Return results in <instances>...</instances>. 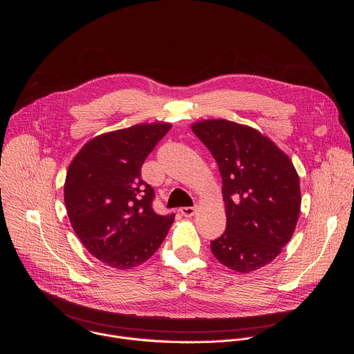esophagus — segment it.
Returning a JSON list of instances; mask_svg holds the SVG:
<instances>
[{"label":"esophagus","mask_w":354,"mask_h":354,"mask_svg":"<svg viewBox=\"0 0 354 354\" xmlns=\"http://www.w3.org/2000/svg\"><path fill=\"white\" fill-rule=\"evenodd\" d=\"M179 212H180L182 216H185V217H192V216L196 213V207H182Z\"/></svg>","instance_id":"esophagus-1"}]
</instances>
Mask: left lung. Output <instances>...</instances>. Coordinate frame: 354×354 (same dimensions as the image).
Wrapping results in <instances>:
<instances>
[{
	"label": "left lung",
	"mask_w": 354,
	"mask_h": 354,
	"mask_svg": "<svg viewBox=\"0 0 354 354\" xmlns=\"http://www.w3.org/2000/svg\"><path fill=\"white\" fill-rule=\"evenodd\" d=\"M193 133L214 157L223 179L227 228L210 249L224 266L254 272L291 239L301 207L299 179L290 158L255 129L203 120Z\"/></svg>",
	"instance_id": "obj_1"
}]
</instances>
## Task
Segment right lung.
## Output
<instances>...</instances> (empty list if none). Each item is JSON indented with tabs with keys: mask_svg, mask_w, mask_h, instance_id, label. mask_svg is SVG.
Returning a JSON list of instances; mask_svg holds the SVG:
<instances>
[{
	"mask_svg": "<svg viewBox=\"0 0 354 354\" xmlns=\"http://www.w3.org/2000/svg\"><path fill=\"white\" fill-rule=\"evenodd\" d=\"M169 123L136 124L88 141L68 167L64 201L74 232L89 254L126 270L156 254L175 214L153 209L156 192L141 167Z\"/></svg>",
	"mask_w": 354,
	"mask_h": 354,
	"instance_id": "1",
	"label": "right lung"
}]
</instances>
